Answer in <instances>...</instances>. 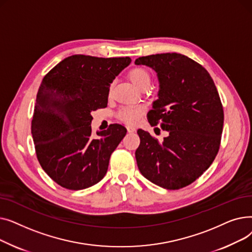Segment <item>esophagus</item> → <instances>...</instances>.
Returning a JSON list of instances; mask_svg holds the SVG:
<instances>
[{"instance_id":"obj_1","label":"esophagus","mask_w":252,"mask_h":252,"mask_svg":"<svg viewBox=\"0 0 252 252\" xmlns=\"http://www.w3.org/2000/svg\"><path fill=\"white\" fill-rule=\"evenodd\" d=\"M126 129H127L128 133H135V131H136V128L134 126H127Z\"/></svg>"}]
</instances>
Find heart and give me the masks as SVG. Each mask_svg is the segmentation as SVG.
Wrapping results in <instances>:
<instances>
[{
	"instance_id": "b5f03b06",
	"label": "heart",
	"mask_w": 252,
	"mask_h": 252,
	"mask_svg": "<svg viewBox=\"0 0 252 252\" xmlns=\"http://www.w3.org/2000/svg\"><path fill=\"white\" fill-rule=\"evenodd\" d=\"M128 77L130 82L133 83L136 87L141 88L145 85L150 84V72L144 67H134L128 71ZM111 91V89H110ZM145 112L144 106L138 105V106H123L118 109L116 116L119 119L127 125H136L139 121L141 116Z\"/></svg>"
}]
</instances>
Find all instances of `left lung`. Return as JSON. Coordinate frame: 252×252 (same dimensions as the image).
<instances>
[{
	"label": "left lung",
	"instance_id": "8db88e82",
	"mask_svg": "<svg viewBox=\"0 0 252 252\" xmlns=\"http://www.w3.org/2000/svg\"><path fill=\"white\" fill-rule=\"evenodd\" d=\"M135 63L157 73L158 99L147 118L152 126L168 131L159 143L138 129V167L157 186L186 187L210 166L220 149L223 110L216 85L203 66L178 53L140 57Z\"/></svg>",
	"mask_w": 252,
	"mask_h": 252
}]
</instances>
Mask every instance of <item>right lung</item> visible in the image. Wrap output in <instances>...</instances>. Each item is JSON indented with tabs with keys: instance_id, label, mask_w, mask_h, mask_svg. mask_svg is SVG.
Instances as JSON below:
<instances>
[{
	"instance_id": "add662e5",
	"label": "right lung",
	"mask_w": 252,
	"mask_h": 252,
	"mask_svg": "<svg viewBox=\"0 0 252 252\" xmlns=\"http://www.w3.org/2000/svg\"><path fill=\"white\" fill-rule=\"evenodd\" d=\"M129 57L99 58L72 55L43 78L32 121L37 160L61 187L82 190L107 173L111 153L126 134L113 124L92 137V111L105 108L109 87Z\"/></svg>"
}]
</instances>
